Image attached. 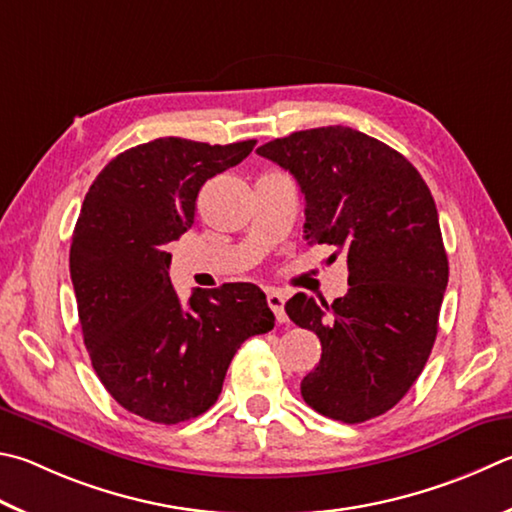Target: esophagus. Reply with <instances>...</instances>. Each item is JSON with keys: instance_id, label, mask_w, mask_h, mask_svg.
<instances>
[{"instance_id": "esophagus-1", "label": "esophagus", "mask_w": 512, "mask_h": 512, "mask_svg": "<svg viewBox=\"0 0 512 512\" xmlns=\"http://www.w3.org/2000/svg\"><path fill=\"white\" fill-rule=\"evenodd\" d=\"M284 293L277 291V288H268L266 291V302L271 306V311L275 313L277 322H286V313H284Z\"/></svg>"}]
</instances>
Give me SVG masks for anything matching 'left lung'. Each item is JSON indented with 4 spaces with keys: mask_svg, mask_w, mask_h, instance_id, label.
<instances>
[{
    "mask_svg": "<svg viewBox=\"0 0 512 512\" xmlns=\"http://www.w3.org/2000/svg\"><path fill=\"white\" fill-rule=\"evenodd\" d=\"M259 156L295 176L304 239L345 255L349 291L331 304L297 293L286 313L320 338L302 398L322 416L362 423L385 414L421 376L439 331L448 255L439 212L416 167L351 127L293 132Z\"/></svg>",
    "mask_w": 512,
    "mask_h": 512,
    "instance_id": "obj_1",
    "label": "left lung"
}]
</instances>
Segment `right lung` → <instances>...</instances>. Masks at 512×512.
<instances>
[{
  "label": "right lung",
  "mask_w": 512,
  "mask_h": 512,
  "mask_svg": "<svg viewBox=\"0 0 512 512\" xmlns=\"http://www.w3.org/2000/svg\"><path fill=\"white\" fill-rule=\"evenodd\" d=\"M255 145L156 138L111 159L82 203L69 253L82 338L114 401L147 421L210 410L241 342L275 327L255 284L194 288L185 304L167 273L201 185Z\"/></svg>",
  "instance_id": "1"
}]
</instances>
